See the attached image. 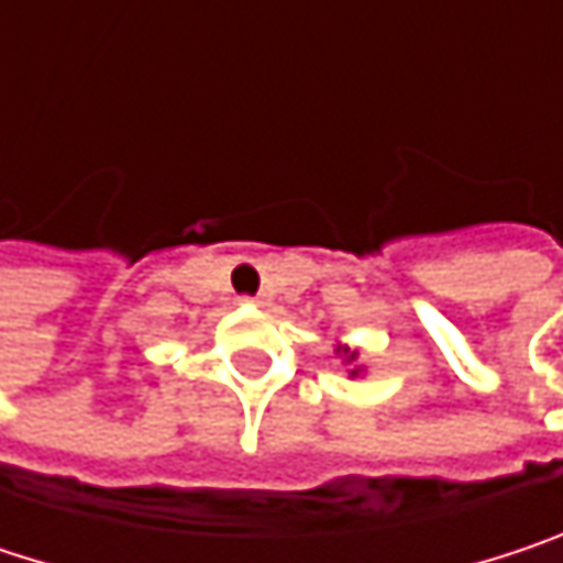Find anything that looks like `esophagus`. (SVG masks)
<instances>
[{
	"instance_id": "esophagus-1",
	"label": "esophagus",
	"mask_w": 563,
	"mask_h": 563,
	"mask_svg": "<svg viewBox=\"0 0 563 563\" xmlns=\"http://www.w3.org/2000/svg\"><path fill=\"white\" fill-rule=\"evenodd\" d=\"M241 302H257V306H261V302H264V296H241Z\"/></svg>"
}]
</instances>
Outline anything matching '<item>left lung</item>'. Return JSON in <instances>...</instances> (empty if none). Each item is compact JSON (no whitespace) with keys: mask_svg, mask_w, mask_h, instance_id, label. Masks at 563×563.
Masks as SVG:
<instances>
[{"mask_svg":"<svg viewBox=\"0 0 563 563\" xmlns=\"http://www.w3.org/2000/svg\"><path fill=\"white\" fill-rule=\"evenodd\" d=\"M342 352H349V349H342ZM349 358H355V355H352V352H349Z\"/></svg>","mask_w":563,"mask_h":563,"instance_id":"8db88e82","label":"left lung"}]
</instances>
